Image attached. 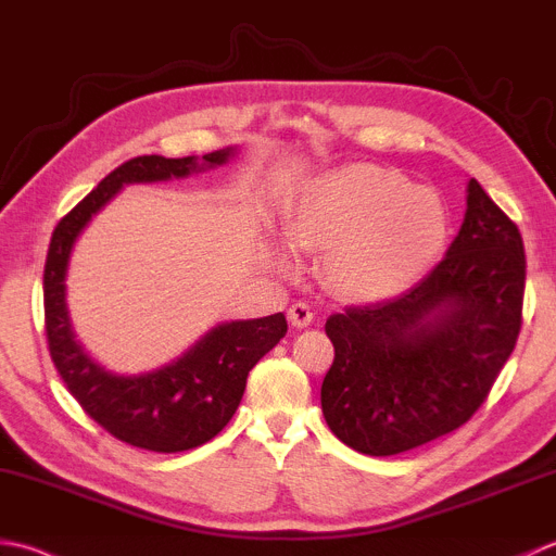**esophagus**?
I'll list each match as a JSON object with an SVG mask.
<instances>
[{"instance_id": "esophagus-1", "label": "esophagus", "mask_w": 556, "mask_h": 556, "mask_svg": "<svg viewBox=\"0 0 556 556\" xmlns=\"http://www.w3.org/2000/svg\"><path fill=\"white\" fill-rule=\"evenodd\" d=\"M287 318H289V323L293 325V328H308V325L313 323V311H311L308 303L299 301V303H293V306L287 311Z\"/></svg>"}]
</instances>
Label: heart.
Here are the masks:
<instances>
[{
    "label": "heart",
    "mask_w": 556,
    "mask_h": 556,
    "mask_svg": "<svg viewBox=\"0 0 556 556\" xmlns=\"http://www.w3.org/2000/svg\"><path fill=\"white\" fill-rule=\"evenodd\" d=\"M285 231L299 250H325L323 279L352 301H386L415 287L448 241V212L400 170L350 163L315 176L289 206ZM271 241V265L289 271L296 253Z\"/></svg>",
    "instance_id": "obj_1"
}]
</instances>
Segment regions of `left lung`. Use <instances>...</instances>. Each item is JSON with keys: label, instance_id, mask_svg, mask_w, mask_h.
<instances>
[{"label": "left lung", "instance_id": "obj_1", "mask_svg": "<svg viewBox=\"0 0 556 556\" xmlns=\"http://www.w3.org/2000/svg\"><path fill=\"white\" fill-rule=\"evenodd\" d=\"M523 289L518 226L470 178L460 231L415 289L325 323L330 431L364 455H397L463 427L514 352Z\"/></svg>", "mask_w": 556, "mask_h": 556}]
</instances>
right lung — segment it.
Listing matches in <instances>:
<instances>
[{
    "instance_id": "1",
    "label": "right lung",
    "mask_w": 556,
    "mask_h": 556,
    "mask_svg": "<svg viewBox=\"0 0 556 556\" xmlns=\"http://www.w3.org/2000/svg\"><path fill=\"white\" fill-rule=\"evenodd\" d=\"M238 154L226 147L212 154L129 159L54 226L42 296L46 332L54 368L86 415L137 448L180 453L198 448L219 433L241 405L250 368L287 334L285 313L253 320H226L206 330L178 358L147 374L108 371L76 340L67 308V269L76 238L125 185L166 182L219 168Z\"/></svg>"
}]
</instances>
